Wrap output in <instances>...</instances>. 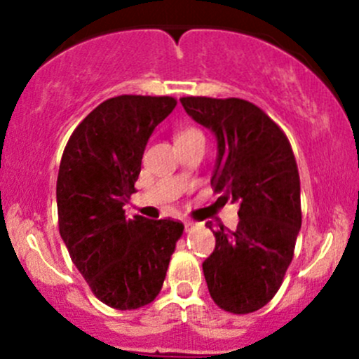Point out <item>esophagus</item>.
<instances>
[{"mask_svg": "<svg viewBox=\"0 0 359 359\" xmlns=\"http://www.w3.org/2000/svg\"><path fill=\"white\" fill-rule=\"evenodd\" d=\"M194 227V222L193 220H184V229L186 231H191Z\"/></svg>", "mask_w": 359, "mask_h": 359, "instance_id": "esophagus-1", "label": "esophagus"}]
</instances>
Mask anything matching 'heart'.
I'll return each instance as SVG.
<instances>
[{
    "label": "heart",
    "instance_id": "b5f03b06",
    "mask_svg": "<svg viewBox=\"0 0 359 359\" xmlns=\"http://www.w3.org/2000/svg\"><path fill=\"white\" fill-rule=\"evenodd\" d=\"M198 139H205V137H203V133L196 128H184L180 130L175 137L177 142H180V140H198Z\"/></svg>",
    "mask_w": 359,
    "mask_h": 359
}]
</instances>
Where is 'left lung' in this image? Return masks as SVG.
I'll list each match as a JSON object with an SVG mask.
<instances>
[{"instance_id":"8db88e82","label":"left lung","mask_w":359,"mask_h":359,"mask_svg":"<svg viewBox=\"0 0 359 359\" xmlns=\"http://www.w3.org/2000/svg\"><path fill=\"white\" fill-rule=\"evenodd\" d=\"M180 102L217 139L213 189L240 205L236 229L219 224L213 231L215 250L203 262L208 292L220 309L253 313L280 290L302 224L292 146L248 100L182 97ZM206 226L213 229L212 222Z\"/></svg>"}]
</instances>
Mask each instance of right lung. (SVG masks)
<instances>
[{
    "instance_id": "1",
    "label": "right lung",
    "mask_w": 359,
    "mask_h": 359,
    "mask_svg": "<svg viewBox=\"0 0 359 359\" xmlns=\"http://www.w3.org/2000/svg\"><path fill=\"white\" fill-rule=\"evenodd\" d=\"M173 97L119 95L72 132L57 177L59 231L72 264L99 300L119 311L156 299L184 226L170 219L125 217L142 154Z\"/></svg>"
}]
</instances>
